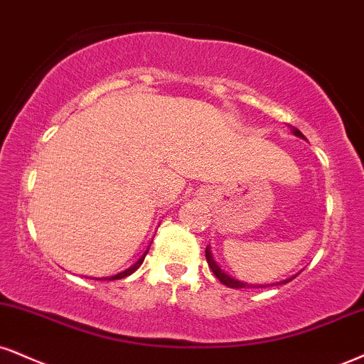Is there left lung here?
Returning a JSON list of instances; mask_svg holds the SVG:
<instances>
[{
  "instance_id": "obj_1",
  "label": "left lung",
  "mask_w": 364,
  "mask_h": 364,
  "mask_svg": "<svg viewBox=\"0 0 364 364\" xmlns=\"http://www.w3.org/2000/svg\"><path fill=\"white\" fill-rule=\"evenodd\" d=\"M291 132L296 135V137H300V139H305V135L300 132L299 129H295V127H291ZM205 256H207V262H208V266H210V269L213 271V274H215V277L218 278V282L220 283H224V284H227V287L229 288H262V287H268V284H249V283H246V282H239V279H235V278H232L230 274H227L224 269L220 268V266L217 264L215 262V259H213V256H212V251H210V246H207V249H205ZM296 277V274H295ZM295 277H290V278H287V279H283V282H278V283H273V284H284V283H288V282H291L293 278ZM273 284H271V287H273Z\"/></svg>"
}]
</instances>
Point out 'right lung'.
I'll list each match as a JSON object with an SVG mask.
<instances>
[{"instance_id": "obj_1", "label": "right lung", "mask_w": 364, "mask_h": 364, "mask_svg": "<svg viewBox=\"0 0 364 364\" xmlns=\"http://www.w3.org/2000/svg\"><path fill=\"white\" fill-rule=\"evenodd\" d=\"M149 247H151V244H149ZM149 247L146 249V251H144V254L142 256L139 257L137 261L134 262L132 266H130L129 269H125V271H122V273H117V274H113V277H105V278H98V279H122V278H125V277H129V274H132L135 269H139L140 268V264H142L144 262V257H146V254L149 252Z\"/></svg>"}]
</instances>
